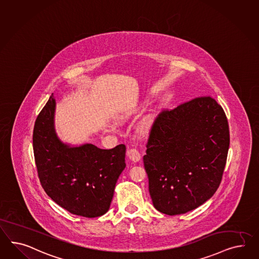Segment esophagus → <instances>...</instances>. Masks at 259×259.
I'll return each mask as SVG.
<instances>
[{
	"mask_svg": "<svg viewBox=\"0 0 259 259\" xmlns=\"http://www.w3.org/2000/svg\"><path fill=\"white\" fill-rule=\"evenodd\" d=\"M126 156L127 158L131 159L133 162H138L140 159H141V154L139 151L135 148H132V149H128L127 152H126Z\"/></svg>",
	"mask_w": 259,
	"mask_h": 259,
	"instance_id": "obj_1",
	"label": "esophagus"
}]
</instances>
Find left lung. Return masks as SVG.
Instances as JSON below:
<instances>
[{
	"label": "left lung",
	"instance_id": "obj_1",
	"mask_svg": "<svg viewBox=\"0 0 259 259\" xmlns=\"http://www.w3.org/2000/svg\"><path fill=\"white\" fill-rule=\"evenodd\" d=\"M229 142L226 113L210 97L159 113L144 156L155 208L172 216L210 199L223 178Z\"/></svg>",
	"mask_w": 259,
	"mask_h": 259
}]
</instances>
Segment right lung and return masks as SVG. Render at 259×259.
I'll return each instance as SVG.
<instances>
[{
	"label": "right lung",
	"mask_w": 259,
	"mask_h": 259,
	"mask_svg": "<svg viewBox=\"0 0 259 259\" xmlns=\"http://www.w3.org/2000/svg\"><path fill=\"white\" fill-rule=\"evenodd\" d=\"M56 100L52 94L34 123L33 153L40 182L61 207L87 218L109 210L117 179L126 167V146L101 149L60 139L55 128Z\"/></svg>",
	"instance_id": "right-lung-1"
}]
</instances>
